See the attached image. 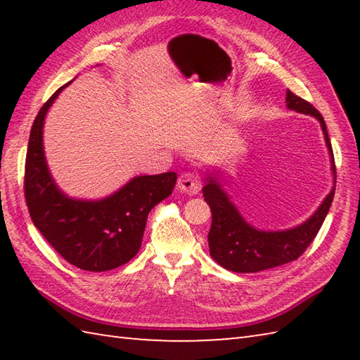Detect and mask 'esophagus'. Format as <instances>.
Here are the masks:
<instances>
[{"label":"esophagus","instance_id":"34e87169","mask_svg":"<svg viewBox=\"0 0 360 360\" xmlns=\"http://www.w3.org/2000/svg\"><path fill=\"white\" fill-rule=\"evenodd\" d=\"M178 187L182 192H187L190 195H195L201 190V178L196 172H184L178 179Z\"/></svg>","mask_w":360,"mask_h":360}]
</instances>
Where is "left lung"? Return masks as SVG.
<instances>
[{
  "label": "left lung",
  "instance_id": "left-lung-1",
  "mask_svg": "<svg viewBox=\"0 0 360 360\" xmlns=\"http://www.w3.org/2000/svg\"><path fill=\"white\" fill-rule=\"evenodd\" d=\"M286 103L289 110L311 114L320 122L331 155L333 172L335 173L333 147L322 114L292 91L286 93ZM335 187L304 224L285 232H262L255 231L243 219L227 195L215 181L210 179L202 188V193L212 210V227L207 236L212 258L233 272H258L294 262L314 241L331 207Z\"/></svg>",
  "mask_w": 360,
  "mask_h": 360
}]
</instances>
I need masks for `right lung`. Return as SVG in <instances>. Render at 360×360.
Segmentation results:
<instances>
[{
	"label": "right lung",
	"mask_w": 360,
	"mask_h": 360,
	"mask_svg": "<svg viewBox=\"0 0 360 360\" xmlns=\"http://www.w3.org/2000/svg\"><path fill=\"white\" fill-rule=\"evenodd\" d=\"M58 88L30 128L25 198L35 227L68 263L102 272L128 263L139 252L150 210L172 195L176 173L137 176L117 193L97 202L74 201L53 184L43 155V122Z\"/></svg>",
	"instance_id": "right-lung-1"
}]
</instances>
